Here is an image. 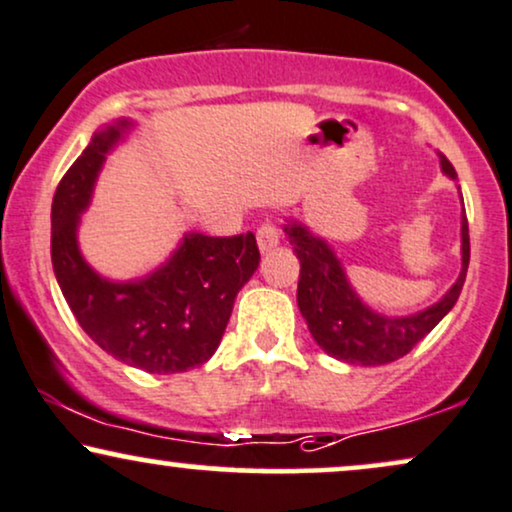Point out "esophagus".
<instances>
[{"mask_svg":"<svg viewBox=\"0 0 512 512\" xmlns=\"http://www.w3.org/2000/svg\"><path fill=\"white\" fill-rule=\"evenodd\" d=\"M279 238H281L279 226H276L274 221H262L260 229H257V245H260V250L269 252L272 248H276V245H279Z\"/></svg>","mask_w":512,"mask_h":512,"instance_id":"obj_1","label":"esophagus"}]
</instances>
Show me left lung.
Masks as SVG:
<instances>
[{
	"instance_id": "1",
	"label": "left lung",
	"mask_w": 512,
	"mask_h": 512,
	"mask_svg": "<svg viewBox=\"0 0 512 512\" xmlns=\"http://www.w3.org/2000/svg\"><path fill=\"white\" fill-rule=\"evenodd\" d=\"M441 166L448 176L455 171L446 157ZM288 240L300 260L298 307L317 346L348 365H386L408 355L458 300L470 264V233L463 219V272L439 303L408 317H384L362 305L343 274L341 262L326 240L312 236L298 221L286 224Z\"/></svg>"
}]
</instances>
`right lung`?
Masks as SVG:
<instances>
[{
    "instance_id": "obj_1",
    "label": "right lung",
    "mask_w": 512,
    "mask_h": 512,
    "mask_svg": "<svg viewBox=\"0 0 512 512\" xmlns=\"http://www.w3.org/2000/svg\"><path fill=\"white\" fill-rule=\"evenodd\" d=\"M128 121L92 135L59 181L52 202V264L66 303L92 341L116 360L150 374L205 365L219 348L233 300L260 264L255 233H190L169 262L143 281L114 283L80 257L76 229L104 155Z\"/></svg>"
}]
</instances>
